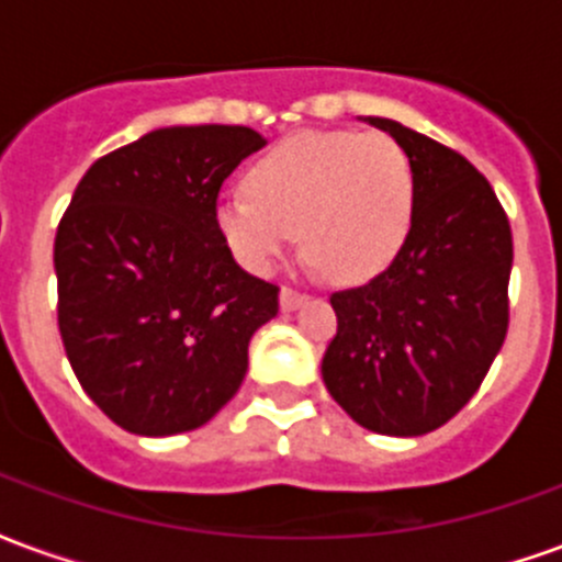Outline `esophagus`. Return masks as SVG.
Here are the masks:
<instances>
[{
    "mask_svg": "<svg viewBox=\"0 0 562 562\" xmlns=\"http://www.w3.org/2000/svg\"><path fill=\"white\" fill-rule=\"evenodd\" d=\"M306 301V294L304 292H297V289H292V285H285L280 292V306L282 310H297V306L304 304Z\"/></svg>",
    "mask_w": 562,
    "mask_h": 562,
    "instance_id": "obj_1",
    "label": "esophagus"
}]
</instances>
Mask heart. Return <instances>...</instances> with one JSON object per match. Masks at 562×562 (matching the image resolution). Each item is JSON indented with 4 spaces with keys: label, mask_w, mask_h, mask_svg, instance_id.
Wrapping results in <instances>:
<instances>
[{
    "label": "heart",
    "mask_w": 562,
    "mask_h": 562,
    "mask_svg": "<svg viewBox=\"0 0 562 562\" xmlns=\"http://www.w3.org/2000/svg\"><path fill=\"white\" fill-rule=\"evenodd\" d=\"M246 195L216 207V228L249 273L268 277L297 240L346 282L379 277L397 258L415 216V173L403 147L379 132H304L258 156Z\"/></svg>",
    "instance_id": "obj_1"
}]
</instances>
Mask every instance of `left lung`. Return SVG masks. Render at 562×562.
I'll return each instance as SVG.
<instances>
[{
    "mask_svg": "<svg viewBox=\"0 0 562 562\" xmlns=\"http://www.w3.org/2000/svg\"><path fill=\"white\" fill-rule=\"evenodd\" d=\"M413 161L415 216L379 277L330 294L337 334L322 358L330 397L385 436H422L470 403L508 330L512 228L458 149L367 116Z\"/></svg>",
    "mask_w": 562,
    "mask_h": 562,
    "instance_id": "8db88e82",
    "label": "left lung"
}]
</instances>
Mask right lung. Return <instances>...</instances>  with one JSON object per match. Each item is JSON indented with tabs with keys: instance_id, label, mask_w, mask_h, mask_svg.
<instances>
[{
	"instance_id": "1",
	"label": "right lung",
	"mask_w": 562,
	"mask_h": 562,
	"mask_svg": "<svg viewBox=\"0 0 562 562\" xmlns=\"http://www.w3.org/2000/svg\"><path fill=\"white\" fill-rule=\"evenodd\" d=\"M256 128L171 126L92 161L54 244L56 322L90 401L123 430H195L232 401L280 289L216 228L225 177Z\"/></svg>"
}]
</instances>
